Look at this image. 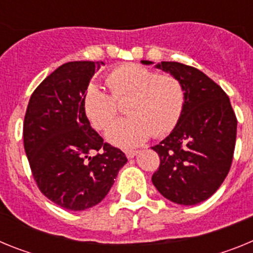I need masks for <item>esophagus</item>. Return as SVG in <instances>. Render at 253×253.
I'll return each mask as SVG.
<instances>
[{
	"label": "esophagus",
	"instance_id": "esophagus-1",
	"mask_svg": "<svg viewBox=\"0 0 253 253\" xmlns=\"http://www.w3.org/2000/svg\"><path fill=\"white\" fill-rule=\"evenodd\" d=\"M124 153L128 158H133L134 156H137L138 151H133V149H126V151H124Z\"/></svg>",
	"mask_w": 253,
	"mask_h": 253
}]
</instances>
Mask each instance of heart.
Instances as JSON below:
<instances>
[{
    "instance_id": "b5f03b06",
    "label": "heart",
    "mask_w": 253,
    "mask_h": 253,
    "mask_svg": "<svg viewBox=\"0 0 253 253\" xmlns=\"http://www.w3.org/2000/svg\"><path fill=\"white\" fill-rule=\"evenodd\" d=\"M110 93L96 84L87 87L84 107L91 124L106 130L125 104L129 118L119 120L107 131V139L120 147H135L152 135L160 138L175 128L185 104L181 81L137 63H125L106 76Z\"/></svg>"
}]
</instances>
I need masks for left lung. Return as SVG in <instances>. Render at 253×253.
I'll list each match as a JSON object with an SVG mask.
<instances>
[{"label": "left lung", "mask_w": 253, "mask_h": 253, "mask_svg": "<svg viewBox=\"0 0 253 253\" xmlns=\"http://www.w3.org/2000/svg\"><path fill=\"white\" fill-rule=\"evenodd\" d=\"M157 67L180 80L185 104L172 133L152 147L160 156L152 182L172 203L199 204L215 193L231 169L236 114L222 87L202 71L178 62H161Z\"/></svg>", "instance_id": "1"}]
</instances>
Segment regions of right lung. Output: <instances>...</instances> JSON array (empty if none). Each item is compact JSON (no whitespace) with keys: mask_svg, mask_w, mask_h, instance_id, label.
I'll return each instance as SVG.
<instances>
[{"mask_svg":"<svg viewBox=\"0 0 253 253\" xmlns=\"http://www.w3.org/2000/svg\"><path fill=\"white\" fill-rule=\"evenodd\" d=\"M104 64L78 60L58 67L35 88L24 119V148L38 187L73 211L99 204L128 161L91 128L84 113V92Z\"/></svg>","mask_w":253,"mask_h":253,"instance_id":"add662e5","label":"right lung"}]
</instances>
